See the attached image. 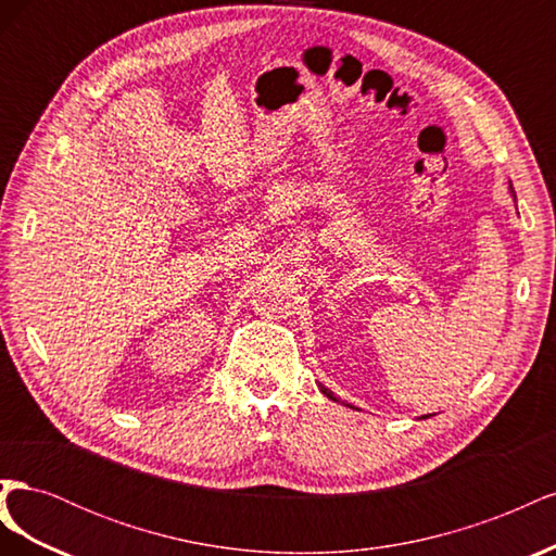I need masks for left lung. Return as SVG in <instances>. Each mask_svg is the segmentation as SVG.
<instances>
[{
	"instance_id": "left-lung-1",
	"label": "left lung",
	"mask_w": 556,
	"mask_h": 556,
	"mask_svg": "<svg viewBox=\"0 0 556 556\" xmlns=\"http://www.w3.org/2000/svg\"><path fill=\"white\" fill-rule=\"evenodd\" d=\"M510 188H513V185H510ZM319 390H323V392H325V394H327V396H329L331 401H336V396H333V394H331L329 390H325V387H323V384H319Z\"/></svg>"
}]
</instances>
